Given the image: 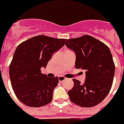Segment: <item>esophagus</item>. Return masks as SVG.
<instances>
[{"instance_id": "esophagus-1", "label": "esophagus", "mask_w": 124, "mask_h": 124, "mask_svg": "<svg viewBox=\"0 0 124 124\" xmlns=\"http://www.w3.org/2000/svg\"><path fill=\"white\" fill-rule=\"evenodd\" d=\"M58 79H59V81H60V82H62V81H63L66 79V78H65L63 76H59L58 77Z\"/></svg>"}]
</instances>
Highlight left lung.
<instances>
[{
    "label": "left lung",
    "instance_id": "8db88e82",
    "mask_svg": "<svg viewBox=\"0 0 124 124\" xmlns=\"http://www.w3.org/2000/svg\"><path fill=\"white\" fill-rule=\"evenodd\" d=\"M66 46L76 54L75 68L85 71L83 84L73 79L74 86L68 92L71 101L83 108L97 106L110 91L115 64L106 44L89 35L66 39Z\"/></svg>",
    "mask_w": 124,
    "mask_h": 124
}]
</instances>
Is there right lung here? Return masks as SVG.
<instances>
[{
    "label": "right lung",
    "instance_id": "1",
    "mask_svg": "<svg viewBox=\"0 0 124 124\" xmlns=\"http://www.w3.org/2000/svg\"><path fill=\"white\" fill-rule=\"evenodd\" d=\"M65 43V39L38 35L16 47L9 66V75L16 96L24 105L39 108L51 101L59 79L57 77L47 78L41 73V68L46 67L53 53Z\"/></svg>",
    "mask_w": 124,
    "mask_h": 124
}]
</instances>
